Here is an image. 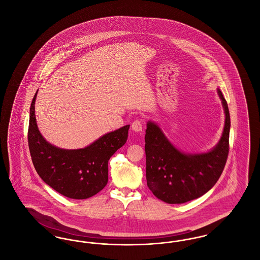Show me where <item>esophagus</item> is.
Returning <instances> with one entry per match:
<instances>
[{"label":"esophagus","mask_w":260,"mask_h":260,"mask_svg":"<svg viewBox=\"0 0 260 260\" xmlns=\"http://www.w3.org/2000/svg\"><path fill=\"white\" fill-rule=\"evenodd\" d=\"M132 128L135 131V132H142L143 129V123L140 121V120H136L133 122L132 124Z\"/></svg>","instance_id":"obj_1"}]
</instances>
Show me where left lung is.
Returning a JSON list of instances; mask_svg holds the SVG:
<instances>
[{
    "label": "left lung",
    "mask_w": 260,
    "mask_h": 260,
    "mask_svg": "<svg viewBox=\"0 0 260 260\" xmlns=\"http://www.w3.org/2000/svg\"><path fill=\"white\" fill-rule=\"evenodd\" d=\"M225 124L218 144L205 154H185L174 148L160 127L147 123L145 135L146 180L152 193L168 204H183L210 190L219 179L229 153L230 114L218 89Z\"/></svg>",
    "instance_id": "obj_1"
}]
</instances>
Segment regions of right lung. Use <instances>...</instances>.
I'll return each instance as SVG.
<instances>
[{
	"instance_id": "obj_1",
	"label": "right lung",
	"mask_w": 260,
	"mask_h": 260,
	"mask_svg": "<svg viewBox=\"0 0 260 260\" xmlns=\"http://www.w3.org/2000/svg\"><path fill=\"white\" fill-rule=\"evenodd\" d=\"M30 107L28 146L40 177L68 198L83 200L100 192L108 182V161L126 139L129 125L101 136L84 149L66 150L53 146L40 134L35 117V100Z\"/></svg>"
}]
</instances>
